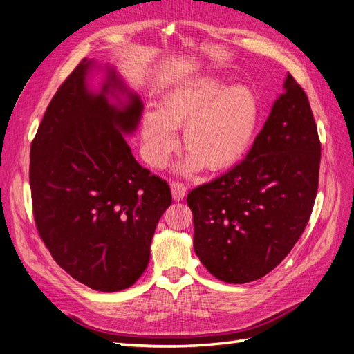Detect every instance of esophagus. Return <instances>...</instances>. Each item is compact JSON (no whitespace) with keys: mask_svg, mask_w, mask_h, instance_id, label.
I'll use <instances>...</instances> for the list:
<instances>
[{"mask_svg":"<svg viewBox=\"0 0 354 354\" xmlns=\"http://www.w3.org/2000/svg\"><path fill=\"white\" fill-rule=\"evenodd\" d=\"M171 194H173L174 201H181L187 194V186L181 181H173L171 183Z\"/></svg>","mask_w":354,"mask_h":354,"instance_id":"1","label":"esophagus"}]
</instances>
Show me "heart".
Returning <instances> with one entry per match:
<instances>
[{
    "label": "heart",
    "instance_id": "heart-1",
    "mask_svg": "<svg viewBox=\"0 0 354 354\" xmlns=\"http://www.w3.org/2000/svg\"><path fill=\"white\" fill-rule=\"evenodd\" d=\"M259 120V100L250 88L199 78L167 94L159 111L143 113L142 153L152 167H165L178 145L176 130L183 128L181 140L189 152L183 168L224 169L248 151Z\"/></svg>",
    "mask_w": 354,
    "mask_h": 354
}]
</instances>
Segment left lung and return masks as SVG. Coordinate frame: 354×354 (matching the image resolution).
Instances as JSON below:
<instances>
[{
  "label": "left lung",
  "instance_id": "left-lung-1",
  "mask_svg": "<svg viewBox=\"0 0 354 354\" xmlns=\"http://www.w3.org/2000/svg\"><path fill=\"white\" fill-rule=\"evenodd\" d=\"M283 87L242 162L187 195L195 252L223 282L246 283L272 272L312 216L320 164L317 127L291 73Z\"/></svg>",
  "mask_w": 354,
  "mask_h": 354
}]
</instances>
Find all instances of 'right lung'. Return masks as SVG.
<instances>
[{"mask_svg": "<svg viewBox=\"0 0 354 354\" xmlns=\"http://www.w3.org/2000/svg\"><path fill=\"white\" fill-rule=\"evenodd\" d=\"M82 59L53 95L30 145L32 211L41 241L73 279L95 291L130 288L146 270L156 224L171 205L167 181L134 159L122 133L143 104L116 109L85 85Z\"/></svg>", "mask_w": 354, "mask_h": 354, "instance_id": "right-lung-1", "label": "right lung"}]
</instances>
